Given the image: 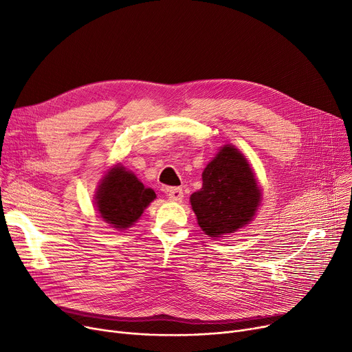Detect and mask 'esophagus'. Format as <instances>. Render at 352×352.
Listing matches in <instances>:
<instances>
[{
  "instance_id": "esophagus-1",
  "label": "esophagus",
  "mask_w": 352,
  "mask_h": 352,
  "mask_svg": "<svg viewBox=\"0 0 352 352\" xmlns=\"http://www.w3.org/2000/svg\"><path fill=\"white\" fill-rule=\"evenodd\" d=\"M166 195H168L171 201H175V202H181L184 198L182 188H168L166 190Z\"/></svg>"
}]
</instances>
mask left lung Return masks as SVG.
I'll list each match as a JSON object with an SVG mask.
<instances>
[{
  "label": "left lung",
  "instance_id": "left-lung-1",
  "mask_svg": "<svg viewBox=\"0 0 352 352\" xmlns=\"http://www.w3.org/2000/svg\"><path fill=\"white\" fill-rule=\"evenodd\" d=\"M198 226L211 238L245 227L261 202V190L247 158L224 145L202 173V188L190 198Z\"/></svg>",
  "mask_w": 352,
  "mask_h": 352
}]
</instances>
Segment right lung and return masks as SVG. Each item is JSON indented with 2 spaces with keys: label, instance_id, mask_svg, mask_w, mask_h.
Returning <instances> with one entry per match:
<instances>
[{
  "label": "right lung",
  "instance_id": "obj_1",
  "mask_svg": "<svg viewBox=\"0 0 352 352\" xmlns=\"http://www.w3.org/2000/svg\"><path fill=\"white\" fill-rule=\"evenodd\" d=\"M155 197L154 190L144 187L134 173L116 165L100 182L96 206L109 227L126 230L137 223Z\"/></svg>",
  "mask_w": 352,
  "mask_h": 352
}]
</instances>
